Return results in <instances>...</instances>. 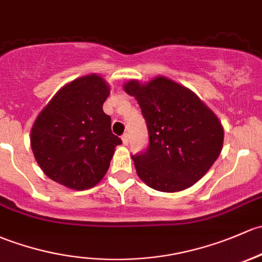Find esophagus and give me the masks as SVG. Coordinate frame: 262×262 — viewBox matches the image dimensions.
I'll list each match as a JSON object with an SVG mask.
<instances>
[{
	"label": "esophagus",
	"mask_w": 262,
	"mask_h": 262,
	"mask_svg": "<svg viewBox=\"0 0 262 262\" xmlns=\"http://www.w3.org/2000/svg\"><path fill=\"white\" fill-rule=\"evenodd\" d=\"M122 140H123V144L128 145V143H129V134L128 133H124L123 137H122Z\"/></svg>",
	"instance_id": "34e87169"
}]
</instances>
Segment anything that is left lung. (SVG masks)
<instances>
[{"mask_svg":"<svg viewBox=\"0 0 262 262\" xmlns=\"http://www.w3.org/2000/svg\"><path fill=\"white\" fill-rule=\"evenodd\" d=\"M124 90L138 100L148 129V147L132 156L140 180L161 192L193 186L221 153L219 118L194 93L162 76L144 85L132 80Z\"/></svg>","mask_w":262,"mask_h":262,"instance_id":"obj_1","label":"left lung"}]
</instances>
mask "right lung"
<instances>
[{"label":"right lung","mask_w":262,"mask_h":262,"mask_svg":"<svg viewBox=\"0 0 262 262\" xmlns=\"http://www.w3.org/2000/svg\"><path fill=\"white\" fill-rule=\"evenodd\" d=\"M109 94L100 76H82L60 89L35 120L32 152L52 181L82 191L105 176L114 148L122 144L103 112Z\"/></svg>","instance_id":"obj_1"}]
</instances>
